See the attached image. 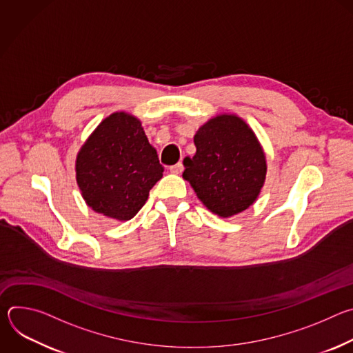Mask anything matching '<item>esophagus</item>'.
Returning a JSON list of instances; mask_svg holds the SVG:
<instances>
[{"instance_id": "34e87169", "label": "esophagus", "mask_w": 353, "mask_h": 353, "mask_svg": "<svg viewBox=\"0 0 353 353\" xmlns=\"http://www.w3.org/2000/svg\"><path fill=\"white\" fill-rule=\"evenodd\" d=\"M183 169H184V166H183L181 162H179V163H176V165H173V166L169 168V170H170L172 173H174V174H180V173L183 172Z\"/></svg>"}]
</instances>
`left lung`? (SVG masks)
Listing matches in <instances>:
<instances>
[{
	"label": "left lung",
	"mask_w": 353,
	"mask_h": 353,
	"mask_svg": "<svg viewBox=\"0 0 353 353\" xmlns=\"http://www.w3.org/2000/svg\"><path fill=\"white\" fill-rule=\"evenodd\" d=\"M196 152L184 159L183 177L211 212L228 218L254 203L265 180L263 149L250 127L232 114L218 116L201 127Z\"/></svg>",
	"instance_id": "1"
}]
</instances>
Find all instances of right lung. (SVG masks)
<instances>
[{
  "mask_svg": "<svg viewBox=\"0 0 353 353\" xmlns=\"http://www.w3.org/2000/svg\"><path fill=\"white\" fill-rule=\"evenodd\" d=\"M75 166L86 204L119 221L137 215L165 170L141 123L127 113H114L99 124Z\"/></svg>",
  "mask_w": 353,
  "mask_h": 353,
  "instance_id": "obj_1",
  "label": "right lung"
}]
</instances>
